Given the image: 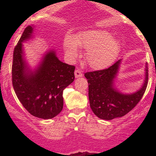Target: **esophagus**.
Returning <instances> with one entry per match:
<instances>
[{"mask_svg":"<svg viewBox=\"0 0 156 156\" xmlns=\"http://www.w3.org/2000/svg\"><path fill=\"white\" fill-rule=\"evenodd\" d=\"M82 76H83V73L80 72V70L76 69V70L75 71V77H76V78H80V77H82Z\"/></svg>","mask_w":156,"mask_h":156,"instance_id":"obj_1","label":"esophagus"}]
</instances>
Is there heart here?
Instances as JSON below:
<instances>
[{
    "mask_svg": "<svg viewBox=\"0 0 156 156\" xmlns=\"http://www.w3.org/2000/svg\"><path fill=\"white\" fill-rule=\"evenodd\" d=\"M78 47L87 50L86 60L91 67L103 69L112 64L117 58L120 44L110 32L105 30H89L82 32L73 38L66 36L63 48L69 60L76 59L79 54Z\"/></svg>",
    "mask_w": 156,
    "mask_h": 156,
    "instance_id": "obj_1",
    "label": "heart"
}]
</instances>
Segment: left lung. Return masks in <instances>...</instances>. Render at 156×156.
I'll use <instances>...</instances> for the list:
<instances>
[{"mask_svg":"<svg viewBox=\"0 0 156 156\" xmlns=\"http://www.w3.org/2000/svg\"><path fill=\"white\" fill-rule=\"evenodd\" d=\"M122 59L103 70L84 74L89 83V100L93 113L100 119L111 120L121 117L131 111L140 101L148 80L147 63L145 64L142 86L133 93H122L115 85Z\"/></svg>","mask_w":156,"mask_h":156,"instance_id":"obj_1","label":"left lung"}]
</instances>
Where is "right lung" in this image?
<instances>
[{"mask_svg": "<svg viewBox=\"0 0 156 156\" xmlns=\"http://www.w3.org/2000/svg\"><path fill=\"white\" fill-rule=\"evenodd\" d=\"M34 26L26 27L14 50L12 84L19 101L31 115L52 119L63 108V90L74 81L75 67L61 62L55 50L50 49L32 69L23 44L34 38Z\"/></svg>", "mask_w": 156, "mask_h": 156, "instance_id": "add662e5", "label": "right lung"}]
</instances>
